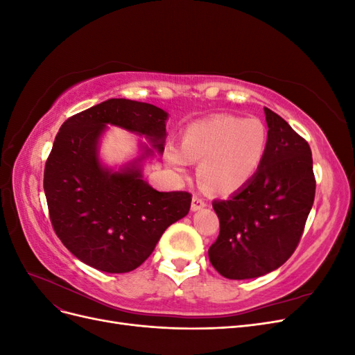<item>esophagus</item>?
<instances>
[{"label":"esophagus","instance_id":"1","mask_svg":"<svg viewBox=\"0 0 355 355\" xmlns=\"http://www.w3.org/2000/svg\"><path fill=\"white\" fill-rule=\"evenodd\" d=\"M207 206V202L204 201L201 197L198 196H194L192 197V202H191V210L192 211H197V210H201Z\"/></svg>","mask_w":355,"mask_h":355}]
</instances>
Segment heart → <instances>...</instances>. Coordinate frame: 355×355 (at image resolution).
I'll return each mask as SVG.
<instances>
[{"mask_svg":"<svg viewBox=\"0 0 355 355\" xmlns=\"http://www.w3.org/2000/svg\"><path fill=\"white\" fill-rule=\"evenodd\" d=\"M268 146V130L257 118L214 115L189 124L182 133V146L167 144L164 158L178 173L191 163L210 191L232 194L244 188L261 168Z\"/></svg>","mask_w":355,"mask_h":355,"instance_id":"obj_1","label":"heart"}]
</instances>
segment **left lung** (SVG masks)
Wrapping results in <instances>:
<instances>
[{
    "mask_svg": "<svg viewBox=\"0 0 355 355\" xmlns=\"http://www.w3.org/2000/svg\"><path fill=\"white\" fill-rule=\"evenodd\" d=\"M268 146L253 179L228 200H214L220 231L209 259L220 275L247 280L293 254L315 197L311 148L280 115L265 108Z\"/></svg>",
    "mask_w": 355,
    "mask_h": 355,
    "instance_id": "1",
    "label": "left lung"
}]
</instances>
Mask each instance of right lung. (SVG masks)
Wrapping results in <instances>:
<instances>
[{"label":"right lung","instance_id":"right-lung-1","mask_svg":"<svg viewBox=\"0 0 355 355\" xmlns=\"http://www.w3.org/2000/svg\"><path fill=\"white\" fill-rule=\"evenodd\" d=\"M167 112L151 103L110 99L62 124L44 168L50 220L63 245L84 263L111 274L141 266L171 223L187 216L191 194L158 192L142 178L144 154L120 171L98 157L106 124L151 141L164 151Z\"/></svg>","mask_w":355,"mask_h":355}]
</instances>
